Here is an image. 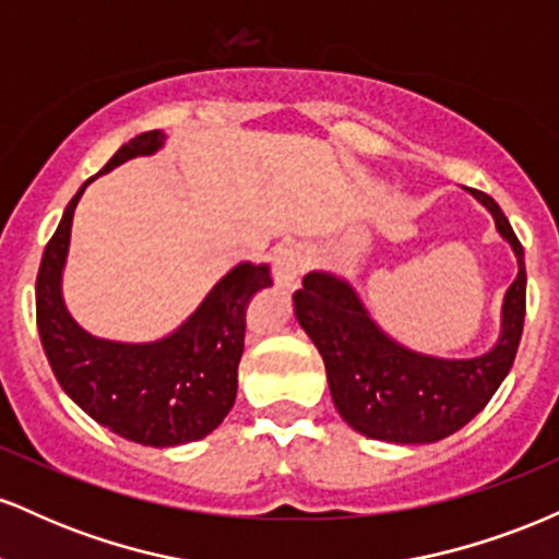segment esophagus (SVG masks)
I'll return each mask as SVG.
<instances>
[{"mask_svg": "<svg viewBox=\"0 0 559 559\" xmlns=\"http://www.w3.org/2000/svg\"><path fill=\"white\" fill-rule=\"evenodd\" d=\"M307 267V254L299 243H281L273 252V278L278 286H294Z\"/></svg>", "mask_w": 559, "mask_h": 559, "instance_id": "esophagus-1", "label": "esophagus"}]
</instances>
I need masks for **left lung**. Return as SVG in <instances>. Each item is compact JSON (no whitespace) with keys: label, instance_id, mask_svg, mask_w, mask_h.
Here are the masks:
<instances>
[{"label":"left lung","instance_id":"1","mask_svg":"<svg viewBox=\"0 0 559 559\" xmlns=\"http://www.w3.org/2000/svg\"><path fill=\"white\" fill-rule=\"evenodd\" d=\"M493 215L518 258L504 294L502 333L473 360H441L396 344L370 320L360 297L331 273H307L294 294V316L325 362L338 415L368 439L431 444L471 423L510 373L525 318V260L515 230L489 194L467 189Z\"/></svg>","mask_w":559,"mask_h":559}]
</instances>
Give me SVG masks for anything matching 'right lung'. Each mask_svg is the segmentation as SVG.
Wrapping results in <instances>:
<instances>
[{
  "mask_svg": "<svg viewBox=\"0 0 559 559\" xmlns=\"http://www.w3.org/2000/svg\"><path fill=\"white\" fill-rule=\"evenodd\" d=\"M163 141V131L139 133L115 152L102 173L131 157L155 155ZM92 181L88 178L70 199L38 265L36 323L47 360L70 400L112 433L144 447L204 439L234 407L243 310L260 288L273 284L271 271L252 262L236 265L217 281L194 316L159 342L96 338L68 316L60 288L75 204Z\"/></svg>",
  "mask_w": 559,
  "mask_h": 559,
  "instance_id": "obj_1",
  "label": "right lung"
}]
</instances>
